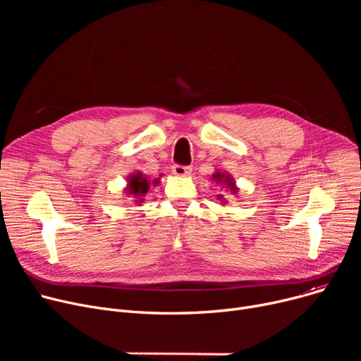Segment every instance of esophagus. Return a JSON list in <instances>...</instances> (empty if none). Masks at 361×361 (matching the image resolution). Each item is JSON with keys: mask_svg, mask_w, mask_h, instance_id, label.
Instances as JSON below:
<instances>
[{"mask_svg": "<svg viewBox=\"0 0 361 361\" xmlns=\"http://www.w3.org/2000/svg\"><path fill=\"white\" fill-rule=\"evenodd\" d=\"M171 173H173L177 177H187V176H190L192 168L190 166H183V165H174L173 169H171Z\"/></svg>", "mask_w": 361, "mask_h": 361, "instance_id": "obj_1", "label": "esophagus"}]
</instances>
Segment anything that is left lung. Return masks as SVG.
Returning a JSON list of instances; mask_svg holds the SVG:
<instances>
[{
    "label": "left lung",
    "mask_w": 361,
    "mask_h": 361,
    "mask_svg": "<svg viewBox=\"0 0 361 361\" xmlns=\"http://www.w3.org/2000/svg\"><path fill=\"white\" fill-rule=\"evenodd\" d=\"M211 180H212L215 184H218L221 188H224L225 192H228V193L235 195V196L238 195V190H240V188L237 187L235 180L233 178V176H231V174H228V173H224V171L216 169L215 173L212 174ZM216 199L221 202V204H226V203H228V200H226V199L224 197V195H216Z\"/></svg>",
    "instance_id": "obj_1"
}]
</instances>
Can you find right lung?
Wrapping results in <instances>:
<instances>
[{"instance_id":"add662e5","label":"right lung","mask_w":361,"mask_h":361,"mask_svg":"<svg viewBox=\"0 0 361 361\" xmlns=\"http://www.w3.org/2000/svg\"><path fill=\"white\" fill-rule=\"evenodd\" d=\"M161 177L162 176L150 181L149 177L140 173V171H137V173H131L130 176H127V185L124 187V195H127L128 197H135L136 203H143L150 185H158Z\"/></svg>"}]
</instances>
